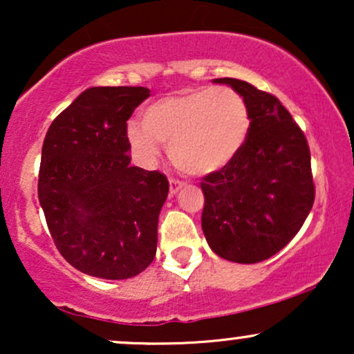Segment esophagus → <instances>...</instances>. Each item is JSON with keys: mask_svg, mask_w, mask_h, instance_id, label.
I'll list each match as a JSON object with an SVG mask.
<instances>
[{"mask_svg": "<svg viewBox=\"0 0 354 354\" xmlns=\"http://www.w3.org/2000/svg\"><path fill=\"white\" fill-rule=\"evenodd\" d=\"M183 186H185V183L178 180V178H169V193L171 194H176Z\"/></svg>", "mask_w": 354, "mask_h": 354, "instance_id": "1", "label": "esophagus"}]
</instances>
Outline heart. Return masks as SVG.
Masks as SVG:
<instances>
[{"mask_svg":"<svg viewBox=\"0 0 354 354\" xmlns=\"http://www.w3.org/2000/svg\"><path fill=\"white\" fill-rule=\"evenodd\" d=\"M251 129V113L236 89L206 86L165 96L141 113V123L126 129L131 149L153 163L160 143L181 171L205 176L221 169L241 151Z\"/></svg>","mask_w":354,"mask_h":354,"instance_id":"obj_1","label":"heart"}]
</instances>
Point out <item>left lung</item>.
Listing matches in <instances>:
<instances>
[{"label": "left lung", "instance_id": "1", "mask_svg": "<svg viewBox=\"0 0 354 354\" xmlns=\"http://www.w3.org/2000/svg\"><path fill=\"white\" fill-rule=\"evenodd\" d=\"M246 100L251 129L228 165L201 181L206 241L221 258L259 263L283 250L315 203L311 154L303 129L271 93L246 81L218 78Z\"/></svg>", "mask_w": 354, "mask_h": 354}]
</instances>
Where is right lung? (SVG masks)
I'll return each instance as SVG.
<instances>
[{"mask_svg": "<svg viewBox=\"0 0 354 354\" xmlns=\"http://www.w3.org/2000/svg\"><path fill=\"white\" fill-rule=\"evenodd\" d=\"M143 86H95L55 118L43 141L38 198L56 248L81 273L126 279L156 254L169 191L160 171L131 166L126 121Z\"/></svg>", "mask_w": 354, "mask_h": 354, "instance_id": "1", "label": "right lung"}]
</instances>
